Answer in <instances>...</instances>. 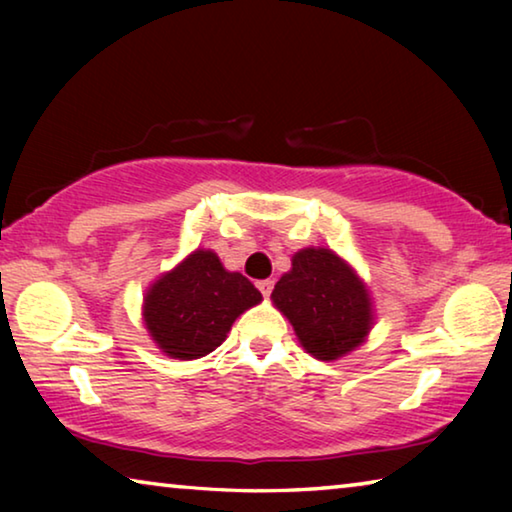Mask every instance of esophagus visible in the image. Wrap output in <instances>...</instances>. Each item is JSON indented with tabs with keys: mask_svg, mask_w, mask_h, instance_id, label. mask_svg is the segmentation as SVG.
<instances>
[{
	"mask_svg": "<svg viewBox=\"0 0 512 512\" xmlns=\"http://www.w3.org/2000/svg\"><path fill=\"white\" fill-rule=\"evenodd\" d=\"M273 280H262V282H257V289L262 291V296H271V291H273Z\"/></svg>",
	"mask_w": 512,
	"mask_h": 512,
	"instance_id": "obj_1",
	"label": "esophagus"
}]
</instances>
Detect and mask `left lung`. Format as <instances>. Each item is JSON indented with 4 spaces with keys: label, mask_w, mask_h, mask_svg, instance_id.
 <instances>
[{
    "label": "left lung",
    "mask_w": 512,
    "mask_h": 512,
    "mask_svg": "<svg viewBox=\"0 0 512 512\" xmlns=\"http://www.w3.org/2000/svg\"><path fill=\"white\" fill-rule=\"evenodd\" d=\"M298 339L320 361L339 359L366 339L372 325L370 298L352 268L327 248L293 255L291 271L271 293Z\"/></svg>",
    "instance_id": "obj_1"
}]
</instances>
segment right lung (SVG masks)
Masks as SVG:
<instances>
[{
	"mask_svg": "<svg viewBox=\"0 0 512 512\" xmlns=\"http://www.w3.org/2000/svg\"><path fill=\"white\" fill-rule=\"evenodd\" d=\"M259 300L248 277L225 271L212 250H196L146 293L144 320L162 352L198 359L219 348L237 316Z\"/></svg>",
	"mask_w": 512,
	"mask_h": 512,
	"instance_id": "obj_1",
	"label": "right lung"
}]
</instances>
